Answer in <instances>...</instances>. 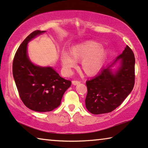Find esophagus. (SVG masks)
Listing matches in <instances>:
<instances>
[{"label": "esophagus", "mask_w": 148, "mask_h": 148, "mask_svg": "<svg viewBox=\"0 0 148 148\" xmlns=\"http://www.w3.org/2000/svg\"><path fill=\"white\" fill-rule=\"evenodd\" d=\"M79 83H80V81H75V80L72 81V84L74 85L79 84Z\"/></svg>", "instance_id": "obj_1"}]
</instances>
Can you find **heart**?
Returning <instances> with one entry per match:
<instances>
[{
	"mask_svg": "<svg viewBox=\"0 0 148 148\" xmlns=\"http://www.w3.org/2000/svg\"><path fill=\"white\" fill-rule=\"evenodd\" d=\"M99 42L88 40L75 45L71 48V53L63 51L61 61L65 73L70 74L77 65V61L81 60V67L87 75H91L99 71L106 61L108 53L101 48Z\"/></svg>",
	"mask_w": 148,
	"mask_h": 148,
	"instance_id": "1",
	"label": "heart"
}]
</instances>
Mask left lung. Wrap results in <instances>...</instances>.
Listing matches in <instances>:
<instances>
[{
	"label": "left lung",
	"instance_id": "left-lung-1",
	"mask_svg": "<svg viewBox=\"0 0 148 148\" xmlns=\"http://www.w3.org/2000/svg\"><path fill=\"white\" fill-rule=\"evenodd\" d=\"M117 62L120 67L113 72L112 67ZM134 83L135 57L127 45L110 65L103 68L95 77L86 81V108L95 115L111 112L129 95Z\"/></svg>",
	"mask_w": 148,
	"mask_h": 148
}]
</instances>
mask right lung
<instances>
[{
    "label": "right lung",
    "mask_w": 148,
    "mask_h": 148,
    "mask_svg": "<svg viewBox=\"0 0 148 148\" xmlns=\"http://www.w3.org/2000/svg\"><path fill=\"white\" fill-rule=\"evenodd\" d=\"M35 31L19 46L12 63V74L19 96L30 110L38 112L53 111L61 104L63 94L71 85L51 67H40L30 61L27 45L30 40L44 33Z\"/></svg>",
    "instance_id": "right-lung-1"
}]
</instances>
